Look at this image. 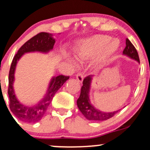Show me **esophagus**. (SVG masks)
I'll list each match as a JSON object with an SVG mask.
<instances>
[{
	"label": "esophagus",
	"mask_w": 150,
	"mask_h": 150,
	"mask_svg": "<svg viewBox=\"0 0 150 150\" xmlns=\"http://www.w3.org/2000/svg\"><path fill=\"white\" fill-rule=\"evenodd\" d=\"M76 78L78 81V82L82 83L83 81V74L81 73H78L76 75Z\"/></svg>",
	"instance_id": "1"
}]
</instances>
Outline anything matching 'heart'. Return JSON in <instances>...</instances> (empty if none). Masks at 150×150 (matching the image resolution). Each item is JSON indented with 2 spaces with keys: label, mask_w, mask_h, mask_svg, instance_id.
I'll return each mask as SVG.
<instances>
[{
  "label": "heart",
  "mask_w": 150,
  "mask_h": 150,
  "mask_svg": "<svg viewBox=\"0 0 150 150\" xmlns=\"http://www.w3.org/2000/svg\"><path fill=\"white\" fill-rule=\"evenodd\" d=\"M119 47V42L117 40H111L110 36L107 35H95L81 40L77 45L75 51L80 60H88L100 54L99 60L102 62H105L117 52ZM69 59L72 64L78 66V60L75 59Z\"/></svg>",
  "instance_id": "heart-1"
}]
</instances>
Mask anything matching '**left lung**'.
<instances>
[{"label":"left lung","mask_w":150,"mask_h":150,"mask_svg":"<svg viewBox=\"0 0 150 150\" xmlns=\"http://www.w3.org/2000/svg\"><path fill=\"white\" fill-rule=\"evenodd\" d=\"M123 55L127 56L130 59L136 60L140 64L139 54L128 39H126V47L123 50ZM92 78L91 75H88L84 78L83 81V86L81 87V94L79 98L77 100V105L81 110L83 115L88 120L91 121H104L111 118L117 114L119 110L114 112H103L96 108L90 101L89 91L91 87V83Z\"/></svg>","instance_id":"1"}]
</instances>
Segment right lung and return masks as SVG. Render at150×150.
Wrapping results in <instances>:
<instances>
[{
	"mask_svg": "<svg viewBox=\"0 0 150 150\" xmlns=\"http://www.w3.org/2000/svg\"><path fill=\"white\" fill-rule=\"evenodd\" d=\"M51 33L41 32L36 34L26 42L17 51L13 59L8 74V94L9 97L10 110L20 120L28 123L37 122L44 117L56 91L62 86L64 83L69 78V76L60 75L53 77L49 83L48 88L44 98L33 106H26L18 101L14 94L13 83L14 81V72L16 65L19 59L24 53L28 52L38 51L47 53L53 50L55 39ZM10 112V111H9Z\"/></svg>",
	"mask_w": 150,
	"mask_h": 150,
	"instance_id": "add662e5",
	"label": "right lung"
}]
</instances>
